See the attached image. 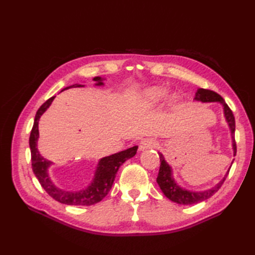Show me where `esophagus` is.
<instances>
[{
	"mask_svg": "<svg viewBox=\"0 0 255 255\" xmlns=\"http://www.w3.org/2000/svg\"><path fill=\"white\" fill-rule=\"evenodd\" d=\"M155 144H156V141L155 139H153V138H144V139H142L139 143V150L143 151L146 149H151Z\"/></svg>",
	"mask_w": 255,
	"mask_h": 255,
	"instance_id": "esophagus-1",
	"label": "esophagus"
}]
</instances>
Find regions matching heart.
Segmentation results:
<instances>
[{"instance_id":"1","label":"heart","mask_w":255,"mask_h":255,"mask_svg":"<svg viewBox=\"0 0 255 255\" xmlns=\"http://www.w3.org/2000/svg\"><path fill=\"white\" fill-rule=\"evenodd\" d=\"M167 97V91L159 87H152L146 89L140 97V104L144 109H152L164 101Z\"/></svg>"}]
</instances>
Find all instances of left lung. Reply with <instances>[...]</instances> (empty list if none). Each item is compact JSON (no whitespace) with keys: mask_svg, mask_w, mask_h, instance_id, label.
Listing matches in <instances>:
<instances>
[{"mask_svg":"<svg viewBox=\"0 0 255 255\" xmlns=\"http://www.w3.org/2000/svg\"><path fill=\"white\" fill-rule=\"evenodd\" d=\"M196 101H201V102H219L223 106V111H225V117L226 120L229 123V127L231 129V135H232V145H233V151L234 155H236V142H235V118L234 115L231 111L228 104L226 103L225 100L221 96H219L217 92H215L210 89H203L200 88L196 92L195 97ZM159 159H160V166H159V171L156 182L158 183L161 191L164 192V195L171 200L172 202H175L177 204H184V205H189V204H196L199 202H202L204 200L211 198L215 192H217L223 182L226 181L227 176L229 174L230 169L228 170L225 177L217 184L215 185V187L207 189L205 191H190L187 189H184L177 185L172 176V169L171 167L167 164V161L164 158V155L161 153H158ZM233 164V161H232Z\"/></svg>","mask_w":255,"mask_h":255,"instance_id":"left-lung-1","label":"left lung"}]
</instances>
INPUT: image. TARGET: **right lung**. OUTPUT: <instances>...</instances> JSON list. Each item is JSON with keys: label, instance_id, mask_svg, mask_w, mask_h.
<instances>
[{"label": "right lung", "instance_id": "add662e5", "mask_svg": "<svg viewBox=\"0 0 255 255\" xmlns=\"http://www.w3.org/2000/svg\"><path fill=\"white\" fill-rule=\"evenodd\" d=\"M94 81L97 82L96 84L97 86H101V85H103L102 79L100 78V76H96ZM71 87H83V85L75 84V85H72V86L64 88L61 91ZM54 98L55 97H52L49 100H47V101L39 107V110L37 111L35 120H34V126L32 130H30L29 148H30V154H32L33 171L38 181H39L40 185L43 187V189L48 192V195L50 197H52L54 200H56V201L67 205L88 206V205L96 204L101 201V200L109 194L113 186V183L115 181L116 173H117L118 169L127 159L133 157L135 155L138 146L137 145L132 146V148L100 159L94 180H92L91 184L87 188L79 190V191H67V190L58 188L51 181L49 172H48V168L52 164V161L42 157L40 155L39 151L37 149V140H38V137H39L38 121H39L41 115L49 109V106L51 105Z\"/></svg>", "mask_w": 255, "mask_h": 255}]
</instances>
